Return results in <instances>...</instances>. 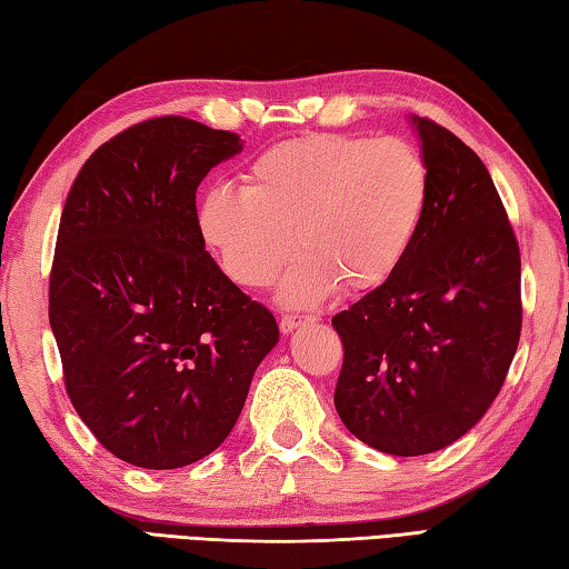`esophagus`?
<instances>
[{
    "mask_svg": "<svg viewBox=\"0 0 569 569\" xmlns=\"http://www.w3.org/2000/svg\"><path fill=\"white\" fill-rule=\"evenodd\" d=\"M308 322H316V318L313 316H283L278 326H281V332H293L300 326H308Z\"/></svg>",
    "mask_w": 569,
    "mask_h": 569,
    "instance_id": "obj_1",
    "label": "esophagus"
}]
</instances>
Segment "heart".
Listing matches in <instances>:
<instances>
[{
    "label": "heart",
    "mask_w": 569,
    "mask_h": 569,
    "mask_svg": "<svg viewBox=\"0 0 569 569\" xmlns=\"http://www.w3.org/2000/svg\"><path fill=\"white\" fill-rule=\"evenodd\" d=\"M429 204V164L402 138L342 132L276 142L243 167L241 189L211 187L199 229L224 271L247 288L283 278L288 306L367 293L395 276Z\"/></svg>",
    "instance_id": "obj_1"
}]
</instances>
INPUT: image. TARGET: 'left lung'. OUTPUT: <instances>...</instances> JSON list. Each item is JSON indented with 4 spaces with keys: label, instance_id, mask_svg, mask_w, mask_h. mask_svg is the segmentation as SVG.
I'll use <instances>...</instances> for the list:
<instances>
[{
    "label": "left lung",
    "instance_id": "8db88e82",
    "mask_svg": "<svg viewBox=\"0 0 569 569\" xmlns=\"http://www.w3.org/2000/svg\"><path fill=\"white\" fill-rule=\"evenodd\" d=\"M411 120L429 164L425 221L395 276L332 318L338 415L392 456L461 439L503 387L522 326L520 249L491 174L451 130Z\"/></svg>",
    "mask_w": 569,
    "mask_h": 569
}]
</instances>
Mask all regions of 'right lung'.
<instances>
[{
  "label": "right lung",
  "instance_id": "add662e5",
  "mask_svg": "<svg viewBox=\"0 0 569 569\" xmlns=\"http://www.w3.org/2000/svg\"><path fill=\"white\" fill-rule=\"evenodd\" d=\"M239 150L237 132L152 118L100 144L66 197L49 278L63 385L93 437L140 469L214 451L278 342L271 310L199 229V182Z\"/></svg>",
  "mask_w": 569,
  "mask_h": 569
}]
</instances>
